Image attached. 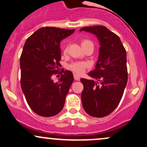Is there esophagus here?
<instances>
[{
  "label": "esophagus",
  "instance_id": "1",
  "mask_svg": "<svg viewBox=\"0 0 147 147\" xmlns=\"http://www.w3.org/2000/svg\"><path fill=\"white\" fill-rule=\"evenodd\" d=\"M74 79H75L76 81H79L80 80V77L77 75H74Z\"/></svg>",
  "mask_w": 147,
  "mask_h": 147
}]
</instances>
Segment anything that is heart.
Wrapping results in <instances>:
<instances>
[{
    "instance_id": "heart-1",
    "label": "heart",
    "mask_w": 147,
    "mask_h": 147,
    "mask_svg": "<svg viewBox=\"0 0 147 147\" xmlns=\"http://www.w3.org/2000/svg\"><path fill=\"white\" fill-rule=\"evenodd\" d=\"M87 45H92V43L90 41L87 39H84L82 40V48ZM67 52V47H65L63 50V52L65 53ZM88 64L85 62H73L69 65V68L71 70H72L73 72H75V73L77 74H82V72L84 71L86 68H87Z\"/></svg>"
}]
</instances>
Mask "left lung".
<instances>
[{"label": "left lung", "mask_w": 147, "mask_h": 147, "mask_svg": "<svg viewBox=\"0 0 147 147\" xmlns=\"http://www.w3.org/2000/svg\"><path fill=\"white\" fill-rule=\"evenodd\" d=\"M82 31L95 34L100 43L95 68L88 73L97 82L81 79L82 105L89 115L105 117L118 106L127 84L126 50L119 37L106 27H84Z\"/></svg>", "instance_id": "1"}]
</instances>
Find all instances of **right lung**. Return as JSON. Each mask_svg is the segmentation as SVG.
Masks as SVG:
<instances>
[{"mask_svg": "<svg viewBox=\"0 0 147 147\" xmlns=\"http://www.w3.org/2000/svg\"><path fill=\"white\" fill-rule=\"evenodd\" d=\"M75 30L43 27L25 41L20 58L21 86L30 109L38 115L52 117L63 109L73 75L65 70L56 83L52 76L61 65V41Z\"/></svg>", "mask_w": 147, "mask_h": 147, "instance_id": "1", "label": "right lung"}]
</instances>
